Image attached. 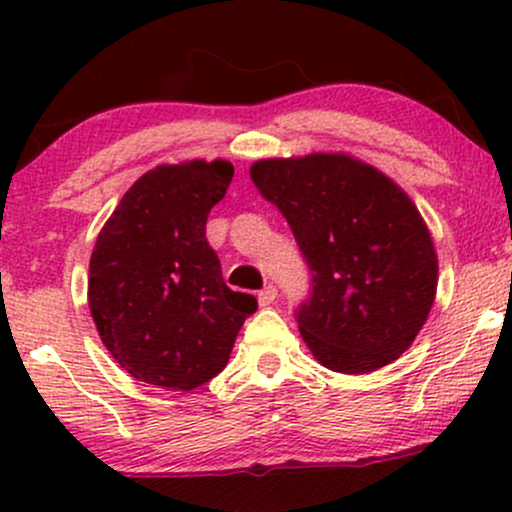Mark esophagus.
Segmentation results:
<instances>
[{
  "mask_svg": "<svg viewBox=\"0 0 512 512\" xmlns=\"http://www.w3.org/2000/svg\"><path fill=\"white\" fill-rule=\"evenodd\" d=\"M257 301H260L262 308H264V305H272L276 301V289H274V286H264V289L257 293Z\"/></svg>",
  "mask_w": 512,
  "mask_h": 512,
  "instance_id": "34e87169",
  "label": "esophagus"
}]
</instances>
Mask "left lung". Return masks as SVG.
<instances>
[{"instance_id": "obj_1", "label": "left lung", "mask_w": 512, "mask_h": 512, "mask_svg": "<svg viewBox=\"0 0 512 512\" xmlns=\"http://www.w3.org/2000/svg\"><path fill=\"white\" fill-rule=\"evenodd\" d=\"M250 178L289 221L313 274L296 315L315 361L346 375L397 361L438 286L436 248L407 192L349 154L262 158Z\"/></svg>"}]
</instances>
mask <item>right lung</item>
Listing matches in <instances>:
<instances>
[{
    "mask_svg": "<svg viewBox=\"0 0 512 512\" xmlns=\"http://www.w3.org/2000/svg\"><path fill=\"white\" fill-rule=\"evenodd\" d=\"M233 166L163 163L134 182L98 233L88 308L110 356L142 383L195 390L226 368L255 296L231 291L207 216Z\"/></svg>",
    "mask_w": 512,
    "mask_h": 512,
    "instance_id": "add662e5",
    "label": "right lung"
}]
</instances>
